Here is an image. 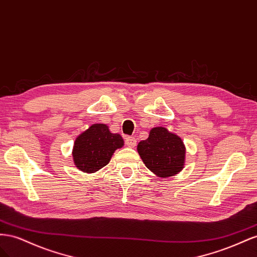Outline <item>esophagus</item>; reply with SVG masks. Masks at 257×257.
I'll list each match as a JSON object with an SVG mask.
<instances>
[{
	"mask_svg": "<svg viewBox=\"0 0 257 257\" xmlns=\"http://www.w3.org/2000/svg\"><path fill=\"white\" fill-rule=\"evenodd\" d=\"M124 143H126V145L129 146V148H135L137 145V140L134 137H126V139H124Z\"/></svg>",
	"mask_w": 257,
	"mask_h": 257,
	"instance_id": "1",
	"label": "esophagus"
}]
</instances>
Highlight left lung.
Returning a JSON list of instances; mask_svg holds the SVG:
<instances>
[{
  "instance_id": "8db88e82",
  "label": "left lung",
  "mask_w": 257,
  "mask_h": 257,
  "mask_svg": "<svg viewBox=\"0 0 257 257\" xmlns=\"http://www.w3.org/2000/svg\"><path fill=\"white\" fill-rule=\"evenodd\" d=\"M138 152L145 166L161 178L172 177L184 166L185 146L181 138L163 127L153 128L150 137L138 144Z\"/></svg>"
}]
</instances>
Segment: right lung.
Listing matches in <instances>:
<instances>
[{"mask_svg":"<svg viewBox=\"0 0 257 257\" xmlns=\"http://www.w3.org/2000/svg\"><path fill=\"white\" fill-rule=\"evenodd\" d=\"M122 145L120 135L112 134L104 123H93L77 137L73 159L79 170L93 173L106 166L115 150Z\"/></svg>","mask_w":257,"mask_h":257,"instance_id":"right-lung-1","label":"right lung"}]
</instances>
